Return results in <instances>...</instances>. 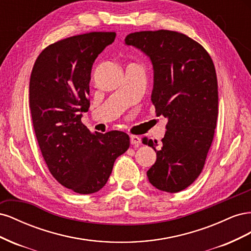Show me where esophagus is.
Segmentation results:
<instances>
[{
    "instance_id": "obj_1",
    "label": "esophagus",
    "mask_w": 251,
    "mask_h": 251,
    "mask_svg": "<svg viewBox=\"0 0 251 251\" xmlns=\"http://www.w3.org/2000/svg\"><path fill=\"white\" fill-rule=\"evenodd\" d=\"M130 142H131L132 146L138 147L139 144H140V142H141V139L138 137V136H134V135H132V136H130Z\"/></svg>"
}]
</instances>
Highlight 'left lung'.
I'll list each match as a JSON object with an SVG mask.
<instances>
[{
  "label": "left lung",
  "instance_id": "1",
  "mask_svg": "<svg viewBox=\"0 0 251 251\" xmlns=\"http://www.w3.org/2000/svg\"><path fill=\"white\" fill-rule=\"evenodd\" d=\"M125 44L140 50L153 66L151 100L168 119L162 147L149 140L157 154L147 172L159 191L178 193L202 172L218 117V80L214 63L199 43L176 31L128 34Z\"/></svg>",
  "mask_w": 251,
  "mask_h": 251
}]
</instances>
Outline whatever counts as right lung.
Returning a JSON list of instances; mask_svg holds the SVG:
<instances>
[{
	"mask_svg": "<svg viewBox=\"0 0 251 251\" xmlns=\"http://www.w3.org/2000/svg\"><path fill=\"white\" fill-rule=\"evenodd\" d=\"M115 36L90 32L52 44L30 75L29 107L45 162L58 183L82 195L105 185L116 158L130 147L124 132L92 134L81 124L93 63Z\"/></svg>",
	"mask_w": 251,
	"mask_h": 251,
	"instance_id": "obj_1",
	"label": "right lung"
}]
</instances>
